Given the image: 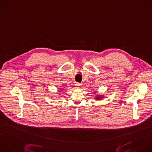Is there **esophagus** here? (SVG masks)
I'll return each mask as SVG.
<instances>
[{
    "mask_svg": "<svg viewBox=\"0 0 152 152\" xmlns=\"http://www.w3.org/2000/svg\"><path fill=\"white\" fill-rule=\"evenodd\" d=\"M76 88H80L82 86V85L80 83H76Z\"/></svg>",
    "mask_w": 152,
    "mask_h": 152,
    "instance_id": "1",
    "label": "esophagus"
}]
</instances>
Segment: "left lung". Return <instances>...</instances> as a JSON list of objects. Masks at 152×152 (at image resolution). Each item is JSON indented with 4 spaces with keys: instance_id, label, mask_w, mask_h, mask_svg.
<instances>
[{
    "instance_id": "1",
    "label": "left lung",
    "mask_w": 152,
    "mask_h": 152,
    "mask_svg": "<svg viewBox=\"0 0 152 152\" xmlns=\"http://www.w3.org/2000/svg\"><path fill=\"white\" fill-rule=\"evenodd\" d=\"M103 96H99V95H97L96 97L95 98V99H102V98H103Z\"/></svg>"
}]
</instances>
